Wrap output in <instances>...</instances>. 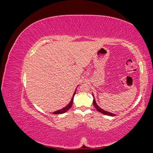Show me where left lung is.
Segmentation results:
<instances>
[{
    "label": "left lung",
    "mask_w": 153,
    "mask_h": 153,
    "mask_svg": "<svg viewBox=\"0 0 153 153\" xmlns=\"http://www.w3.org/2000/svg\"><path fill=\"white\" fill-rule=\"evenodd\" d=\"M92 96H93V98H94V99H93V105H94V107L96 108V110H98L99 112H101V114H105V115H110V116H115V114H112V113H110V112H107V111H105V110H103L102 108H101L100 107V106H99L98 105H97V103H96V100H95V99H94V94L92 95Z\"/></svg>",
    "instance_id": "8db88e82"
}]
</instances>
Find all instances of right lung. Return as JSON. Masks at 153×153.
<instances>
[{
  "instance_id": "add662e5",
  "label": "right lung",
  "mask_w": 153,
  "mask_h": 153,
  "mask_svg": "<svg viewBox=\"0 0 153 153\" xmlns=\"http://www.w3.org/2000/svg\"><path fill=\"white\" fill-rule=\"evenodd\" d=\"M76 89H75V92H74V94H73V95L72 99H71L70 102L69 103V104H68V105H67L66 106H65V107H64V108H62V109H61V110H59L55 111V112H54L53 113V114H64V113L66 112L68 110H69V109L71 108V107L72 105H73L74 96H75V94H76Z\"/></svg>"
}]
</instances>
